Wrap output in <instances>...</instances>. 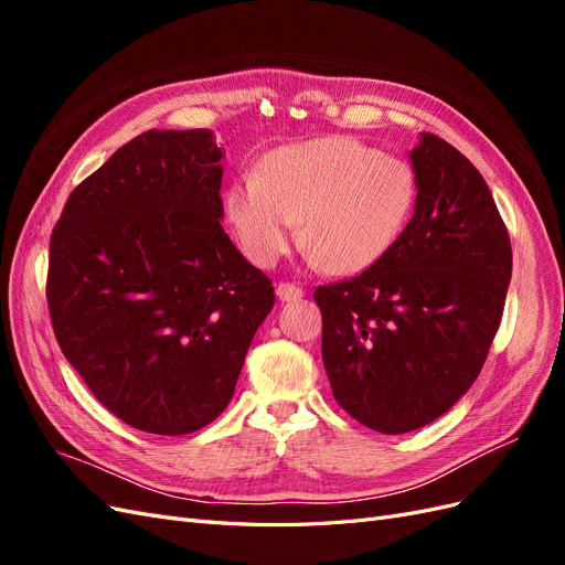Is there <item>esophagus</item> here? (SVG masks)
<instances>
[{"mask_svg":"<svg viewBox=\"0 0 565 565\" xmlns=\"http://www.w3.org/2000/svg\"><path fill=\"white\" fill-rule=\"evenodd\" d=\"M276 295L280 301H297L303 297V289L297 287V285H289V282H280L276 287Z\"/></svg>","mask_w":565,"mask_h":565,"instance_id":"34e87169","label":"esophagus"}]
</instances>
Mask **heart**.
Instances as JSON below:
<instances>
[{"instance_id": "obj_1", "label": "heart", "mask_w": 565, "mask_h": 565, "mask_svg": "<svg viewBox=\"0 0 565 565\" xmlns=\"http://www.w3.org/2000/svg\"><path fill=\"white\" fill-rule=\"evenodd\" d=\"M415 200L417 179L405 160L349 136H322L270 152L262 174L237 177L226 216L259 268L278 264L303 218L309 264L355 276L396 247Z\"/></svg>"}]
</instances>
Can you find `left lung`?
Returning <instances> with one entry per match:
<instances>
[{
  "label": "left lung",
  "mask_w": 565,
  "mask_h": 565,
  "mask_svg": "<svg viewBox=\"0 0 565 565\" xmlns=\"http://www.w3.org/2000/svg\"><path fill=\"white\" fill-rule=\"evenodd\" d=\"M401 241L361 276L322 285V363L337 403L380 434L431 424L465 396L500 328L511 243L486 179L422 134Z\"/></svg>",
  "instance_id": "obj_1"
}]
</instances>
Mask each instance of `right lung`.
<instances>
[{
	"label": "right lung",
	"mask_w": 565,
	"mask_h": 565,
	"mask_svg": "<svg viewBox=\"0 0 565 565\" xmlns=\"http://www.w3.org/2000/svg\"><path fill=\"white\" fill-rule=\"evenodd\" d=\"M210 129H150L67 198L49 245L58 347L115 417L183 436L233 398L273 285L221 228Z\"/></svg>",
	"instance_id": "add662e5"
}]
</instances>
